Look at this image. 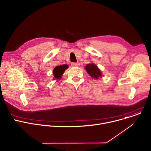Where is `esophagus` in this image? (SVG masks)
<instances>
[{"instance_id":"1","label":"esophagus","mask_w":151,"mask_h":151,"mask_svg":"<svg viewBox=\"0 0 151 151\" xmlns=\"http://www.w3.org/2000/svg\"><path fill=\"white\" fill-rule=\"evenodd\" d=\"M71 65L72 67H78L79 65V63H72L71 64Z\"/></svg>"}]
</instances>
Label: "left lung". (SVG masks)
Here are the masks:
<instances>
[{"label": "left lung", "mask_w": 151, "mask_h": 151, "mask_svg": "<svg viewBox=\"0 0 151 151\" xmlns=\"http://www.w3.org/2000/svg\"><path fill=\"white\" fill-rule=\"evenodd\" d=\"M85 68L87 72L93 78L98 79L99 78V77H101L102 76L101 71H100L98 67L94 64H87Z\"/></svg>", "instance_id": "1"}]
</instances>
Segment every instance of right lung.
<instances>
[{"label": "right lung", "instance_id": "right-lung-1", "mask_svg": "<svg viewBox=\"0 0 151 151\" xmlns=\"http://www.w3.org/2000/svg\"><path fill=\"white\" fill-rule=\"evenodd\" d=\"M68 65L67 64H64V65H59V66H57L56 67L53 71V75L55 76V78H56V79H59L61 78V75L63 74L64 72L65 71V70L67 69L68 68ZM54 78V79H55Z\"/></svg>", "mask_w": 151, "mask_h": 151}]
</instances>
